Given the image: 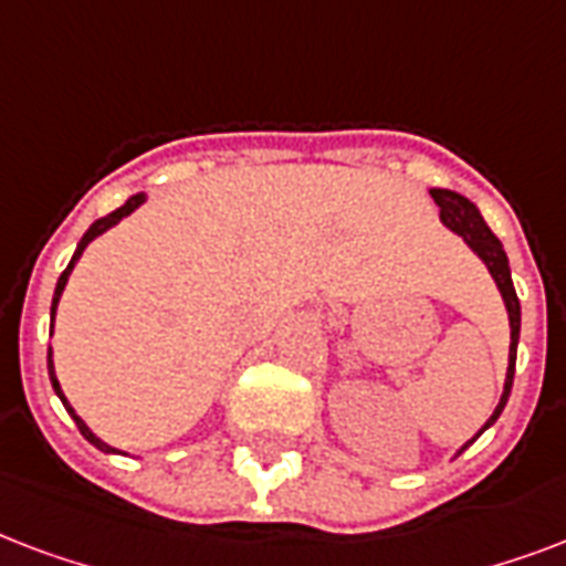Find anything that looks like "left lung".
Returning <instances> with one entry per match:
<instances>
[{"mask_svg": "<svg viewBox=\"0 0 566 566\" xmlns=\"http://www.w3.org/2000/svg\"><path fill=\"white\" fill-rule=\"evenodd\" d=\"M431 197L433 203L440 206V221L449 227L451 233H458L463 242L470 244V251L479 256L484 265H488L490 277L496 280L499 292H502V301H505V310H507V322H511V348H507V375H505V389H502V398H499L496 410L490 416L484 428H481L470 442H475L481 433L488 431L490 424L496 422L502 410L507 405V396H511V387H514V369H516V343H520V297H516V289H514V280H511V265H507V253L502 248L493 230H490L484 218H481L479 206L467 200L463 195L458 191H449V188H431ZM470 442H463L458 454L463 449H470ZM454 454V458H458Z\"/></svg>", "mask_w": 566, "mask_h": 566, "instance_id": "8db88e82", "label": "left lung"}]
</instances>
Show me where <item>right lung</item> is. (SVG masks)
I'll use <instances>...</instances> for the list:
<instances>
[{
  "label": "right lung",
  "instance_id": "add662e5",
  "mask_svg": "<svg viewBox=\"0 0 566 566\" xmlns=\"http://www.w3.org/2000/svg\"><path fill=\"white\" fill-rule=\"evenodd\" d=\"M144 200H147V191H138V195H133V197H129V200H126V203L120 206V209H115V212H112V214H105V218H99V221H94V223H91V227H87V233L82 235V239H78L76 251H73V260L67 262V269L61 271L59 283H55V295H52V310H50L52 327H55V310H59L61 292H64V286H67V280H70V271L76 269L78 256H82V253H85V248H87V244H91V242H94L96 235H103L105 230H112V227H115V223H120V221H124L126 214H133L135 209H138V206L144 203ZM46 369H50V380H52V389H55V396L61 398V405L67 407V413L73 416V422H76V428H78V431H82V437H85V440L91 442V446H96V449H99V451H108V454H112V451H117L115 446H108V442H103V440H99V437H96V433L91 431V428H87L85 422H82V416H76V410H73V407H70V401H67V398H64V392H61V384H59V378H55V363H52V348H50V352H46Z\"/></svg>",
  "mask_w": 566,
  "mask_h": 566
}]
</instances>
